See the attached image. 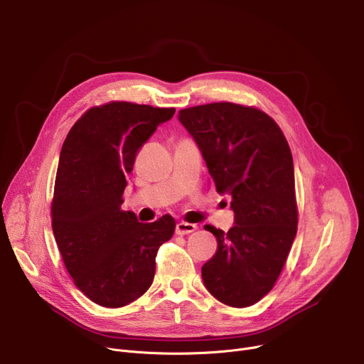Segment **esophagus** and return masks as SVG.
Instances as JSON below:
<instances>
[{
  "label": "esophagus",
  "mask_w": 364,
  "mask_h": 364,
  "mask_svg": "<svg viewBox=\"0 0 364 364\" xmlns=\"http://www.w3.org/2000/svg\"><path fill=\"white\" fill-rule=\"evenodd\" d=\"M195 230H198V225L195 224H188V223H184V221H180L177 225H176V232L178 235H186V234H190Z\"/></svg>",
  "instance_id": "obj_1"
}]
</instances>
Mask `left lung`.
Segmentation results:
<instances>
[{
    "label": "left lung",
    "mask_w": 364,
    "mask_h": 364,
    "mask_svg": "<svg viewBox=\"0 0 364 364\" xmlns=\"http://www.w3.org/2000/svg\"><path fill=\"white\" fill-rule=\"evenodd\" d=\"M178 119L216 191L232 198L230 231L205 225L218 249L202 266L203 284L227 306H252L272 289L297 234L291 151L275 121L253 107L215 102L181 109Z\"/></svg>",
    "instance_id": "8db88e82"
}]
</instances>
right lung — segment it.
Returning a JSON list of instances; mask_svg holds the SVG:
<instances>
[{
  "label": "right lung",
  "instance_id": "obj_1",
  "mask_svg": "<svg viewBox=\"0 0 364 364\" xmlns=\"http://www.w3.org/2000/svg\"><path fill=\"white\" fill-rule=\"evenodd\" d=\"M174 112L132 102L95 107L63 143L53 231L75 285L100 306L123 307L146 293L158 249L174 234L173 216L143 224L121 210L137 151Z\"/></svg>",
  "mask_w": 364,
  "mask_h": 364
}]
</instances>
